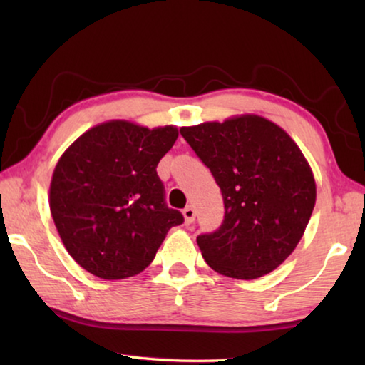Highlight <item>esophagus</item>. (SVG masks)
<instances>
[{"label":"esophagus","mask_w":365,"mask_h":365,"mask_svg":"<svg viewBox=\"0 0 365 365\" xmlns=\"http://www.w3.org/2000/svg\"><path fill=\"white\" fill-rule=\"evenodd\" d=\"M183 217H185V222L187 224H193L195 222V217H196V211L193 206H187L183 209Z\"/></svg>","instance_id":"34e87169"}]
</instances>
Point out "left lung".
Wrapping results in <instances>:
<instances>
[{"instance_id": "obj_1", "label": "left lung", "mask_w": 365, "mask_h": 365, "mask_svg": "<svg viewBox=\"0 0 365 365\" xmlns=\"http://www.w3.org/2000/svg\"><path fill=\"white\" fill-rule=\"evenodd\" d=\"M224 197L219 230L196 238L209 267L255 280L292 255L316 206V180L294 140L257 114L182 127Z\"/></svg>"}]
</instances>
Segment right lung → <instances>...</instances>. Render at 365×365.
Listing matches in <instances>:
<instances>
[{"label": "right lung", "instance_id": "1", "mask_svg": "<svg viewBox=\"0 0 365 365\" xmlns=\"http://www.w3.org/2000/svg\"><path fill=\"white\" fill-rule=\"evenodd\" d=\"M174 125L108 120L80 135L49 183L58 233L80 267L104 280L138 275L183 215L164 202L156 168L174 146Z\"/></svg>", "mask_w": 365, "mask_h": 365}]
</instances>
